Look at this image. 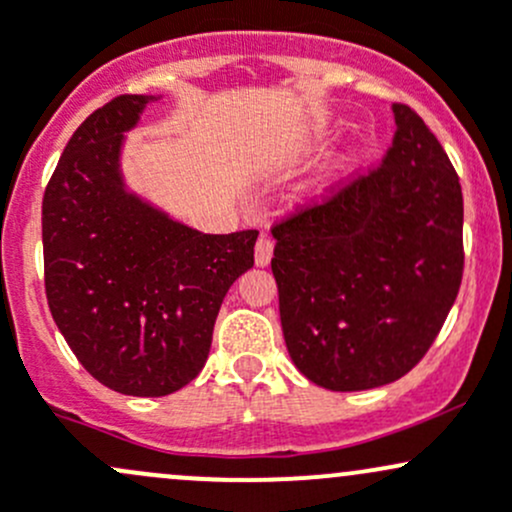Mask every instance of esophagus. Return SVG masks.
Here are the masks:
<instances>
[{"label":"esophagus","mask_w":512,"mask_h":512,"mask_svg":"<svg viewBox=\"0 0 512 512\" xmlns=\"http://www.w3.org/2000/svg\"><path fill=\"white\" fill-rule=\"evenodd\" d=\"M273 246H276V244H273L271 236H266V234L258 236V241H256V266H268V263H271Z\"/></svg>","instance_id":"esophagus-1"}]
</instances>
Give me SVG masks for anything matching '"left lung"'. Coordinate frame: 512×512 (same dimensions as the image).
<instances>
[{"label": "left lung", "mask_w": 512, "mask_h": 512, "mask_svg": "<svg viewBox=\"0 0 512 512\" xmlns=\"http://www.w3.org/2000/svg\"><path fill=\"white\" fill-rule=\"evenodd\" d=\"M381 166L271 229L283 337L302 376L368 390L420 364L464 273L459 175L430 126L393 104Z\"/></svg>", "instance_id": "8db88e82"}]
</instances>
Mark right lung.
I'll use <instances>...</instances> for the list:
<instances>
[{"mask_svg":"<svg viewBox=\"0 0 512 512\" xmlns=\"http://www.w3.org/2000/svg\"><path fill=\"white\" fill-rule=\"evenodd\" d=\"M156 97L119 95L70 136L43 195L51 315L85 371L158 398L202 371L224 295L254 266L256 229L202 234L124 188V131Z\"/></svg>","mask_w":512,"mask_h":512,"instance_id":"right-lung-1","label":"right lung"}]
</instances>
